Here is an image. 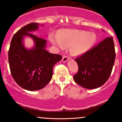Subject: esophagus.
Masks as SVG:
<instances>
[{"mask_svg": "<svg viewBox=\"0 0 122 122\" xmlns=\"http://www.w3.org/2000/svg\"><path fill=\"white\" fill-rule=\"evenodd\" d=\"M68 60H69V58H68L67 56H64L62 58V62H66L67 61H68Z\"/></svg>", "mask_w": 122, "mask_h": 122, "instance_id": "esophagus-1", "label": "esophagus"}]
</instances>
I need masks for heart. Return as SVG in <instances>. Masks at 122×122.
<instances>
[{
  "mask_svg": "<svg viewBox=\"0 0 122 122\" xmlns=\"http://www.w3.org/2000/svg\"><path fill=\"white\" fill-rule=\"evenodd\" d=\"M49 39L53 45L64 49L71 47V55L81 56L90 49L96 41V36L92 32L64 29L58 32L57 36L51 34Z\"/></svg>",
  "mask_w": 122,
  "mask_h": 122,
  "instance_id": "heart-1",
  "label": "heart"
}]
</instances>
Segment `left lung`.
Listing matches in <instances>:
<instances>
[{"label":"left lung","mask_w":122,"mask_h":122,"mask_svg":"<svg viewBox=\"0 0 122 122\" xmlns=\"http://www.w3.org/2000/svg\"><path fill=\"white\" fill-rule=\"evenodd\" d=\"M115 59L113 38H106L84 54L76 58L79 72L73 76L74 80L86 89L100 87L110 76Z\"/></svg>","instance_id":"left-lung-1"}]
</instances>
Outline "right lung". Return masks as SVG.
<instances>
[{
    "label": "right lung",
    "instance_id": "obj_1",
    "mask_svg": "<svg viewBox=\"0 0 122 122\" xmlns=\"http://www.w3.org/2000/svg\"><path fill=\"white\" fill-rule=\"evenodd\" d=\"M40 25L31 23L21 28L12 37L8 51L12 77L21 88L31 91L42 89L49 83L52 78L53 66L62 58L61 55L46 50V40L31 33L37 31ZM26 37H31L34 42L31 49L25 47Z\"/></svg>",
    "mask_w": 122,
    "mask_h": 122
}]
</instances>
